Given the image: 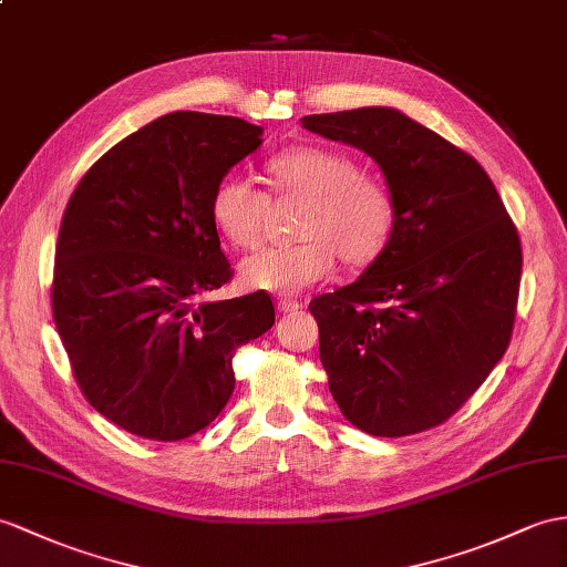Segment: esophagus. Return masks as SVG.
Segmentation results:
<instances>
[{"label":"esophagus","instance_id":"obj_1","mask_svg":"<svg viewBox=\"0 0 567 567\" xmlns=\"http://www.w3.org/2000/svg\"><path fill=\"white\" fill-rule=\"evenodd\" d=\"M276 306H279V312H284V315L302 310V302H298L293 298H279V300H276Z\"/></svg>","mask_w":567,"mask_h":567}]
</instances>
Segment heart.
Listing matches in <instances>:
<instances>
[{
	"instance_id": "heart-1",
	"label": "heart",
	"mask_w": 567,
	"mask_h": 567,
	"mask_svg": "<svg viewBox=\"0 0 567 567\" xmlns=\"http://www.w3.org/2000/svg\"><path fill=\"white\" fill-rule=\"evenodd\" d=\"M269 183L279 197L308 199L300 216L296 245L261 247L243 259L245 286L271 293H298L327 281L337 259L347 265H370L394 230V202L375 179L361 175L358 163L339 151L296 146L276 154ZM212 220L230 245L250 250L261 238L269 195L250 177L228 173L212 192Z\"/></svg>"
}]
</instances>
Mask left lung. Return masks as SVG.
<instances>
[{
  "mask_svg": "<svg viewBox=\"0 0 567 567\" xmlns=\"http://www.w3.org/2000/svg\"><path fill=\"white\" fill-rule=\"evenodd\" d=\"M300 124L380 165L394 202L388 247L358 281L310 300L341 413L378 437L447 421L507 351L522 245L478 161L394 107Z\"/></svg>",
  "mask_w": 567,
  "mask_h": 567,
  "instance_id": "left-lung-1",
  "label": "left lung"
}]
</instances>
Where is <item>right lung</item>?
<instances>
[{
    "mask_svg": "<svg viewBox=\"0 0 567 567\" xmlns=\"http://www.w3.org/2000/svg\"><path fill=\"white\" fill-rule=\"evenodd\" d=\"M240 117L171 113L95 161L62 216L52 315L91 406L175 443L236 388L233 355L274 324L265 291L197 302L230 281L212 192L261 144Z\"/></svg>",
    "mask_w": 567,
    "mask_h": 567,
    "instance_id": "1",
    "label": "right lung"
}]
</instances>
